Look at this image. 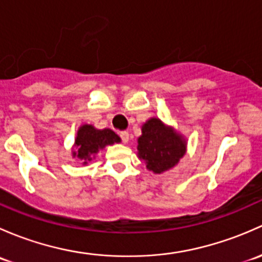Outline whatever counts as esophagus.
I'll use <instances>...</instances> for the list:
<instances>
[{"mask_svg":"<svg viewBox=\"0 0 262 262\" xmlns=\"http://www.w3.org/2000/svg\"><path fill=\"white\" fill-rule=\"evenodd\" d=\"M120 137H121V140H122L123 144H127L128 140H130V135H128L127 131L120 132Z\"/></svg>","mask_w":262,"mask_h":262,"instance_id":"obj_1","label":"esophagus"}]
</instances>
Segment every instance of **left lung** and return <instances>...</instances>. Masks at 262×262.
<instances>
[{
	"label": "left lung",
	"instance_id": "8db88e82",
	"mask_svg": "<svg viewBox=\"0 0 262 262\" xmlns=\"http://www.w3.org/2000/svg\"><path fill=\"white\" fill-rule=\"evenodd\" d=\"M137 140V155L155 174L174 168L187 151V141L170 126L159 118H150L142 125Z\"/></svg>",
	"mask_w": 262,
	"mask_h": 262
}]
</instances>
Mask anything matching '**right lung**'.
Returning <instances> with one entry per match:
<instances>
[{
    "label": "right lung",
    "instance_id": "right-lung-1",
    "mask_svg": "<svg viewBox=\"0 0 262 262\" xmlns=\"http://www.w3.org/2000/svg\"><path fill=\"white\" fill-rule=\"evenodd\" d=\"M117 142H121L120 136L110 128L97 130L92 125H83L77 132L73 158L79 159L80 161H83V165H85L99 150L106 147L107 145H113Z\"/></svg>",
    "mask_w": 262,
    "mask_h": 262
}]
</instances>
